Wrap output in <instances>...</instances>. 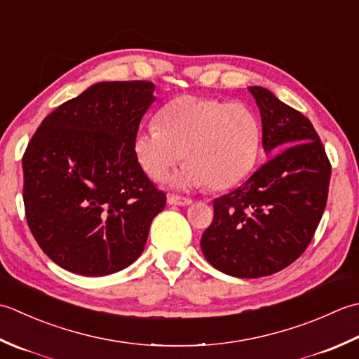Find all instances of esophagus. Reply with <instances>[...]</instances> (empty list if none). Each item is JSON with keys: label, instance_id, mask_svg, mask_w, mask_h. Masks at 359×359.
Returning a JSON list of instances; mask_svg holds the SVG:
<instances>
[{"label": "esophagus", "instance_id": "34e87169", "mask_svg": "<svg viewBox=\"0 0 359 359\" xmlns=\"http://www.w3.org/2000/svg\"><path fill=\"white\" fill-rule=\"evenodd\" d=\"M167 203L172 204V206H189V204H192V200L178 195H169L167 196Z\"/></svg>", "mask_w": 359, "mask_h": 359}]
</instances>
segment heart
<instances>
[{"mask_svg":"<svg viewBox=\"0 0 359 359\" xmlns=\"http://www.w3.org/2000/svg\"><path fill=\"white\" fill-rule=\"evenodd\" d=\"M262 127L252 109L240 102L180 96L158 113V127L136 131L133 153L151 180L170 178L175 187L226 189L246 178L259 158Z\"/></svg>","mask_w":359,"mask_h":359,"instance_id":"obj_1","label":"heart"}]
</instances>
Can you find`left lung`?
I'll return each instance as SVG.
<instances>
[{
  "label": "left lung",
  "instance_id": "1",
  "mask_svg": "<svg viewBox=\"0 0 359 359\" xmlns=\"http://www.w3.org/2000/svg\"><path fill=\"white\" fill-rule=\"evenodd\" d=\"M248 90L271 158L214 201V220L201 237L210 265L240 279L271 276L301 257L323 218L332 175L311 122L266 88Z\"/></svg>",
  "mask_w": 359,
  "mask_h": 359
}]
</instances>
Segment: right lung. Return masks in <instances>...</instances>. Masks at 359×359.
Wrapping results in <instances>:
<instances>
[{"label": "right lung", "instance_id": "add662e5", "mask_svg": "<svg viewBox=\"0 0 359 359\" xmlns=\"http://www.w3.org/2000/svg\"><path fill=\"white\" fill-rule=\"evenodd\" d=\"M144 80L99 82L46 116L23 156L26 220L58 266L97 277L142 254L165 194L133 153L142 116L155 102Z\"/></svg>", "mask_w": 359, "mask_h": 359}]
</instances>
